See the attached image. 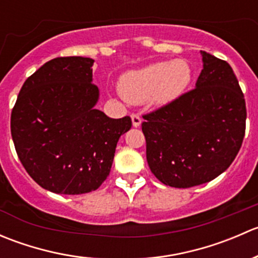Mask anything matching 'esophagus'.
Wrapping results in <instances>:
<instances>
[{"mask_svg": "<svg viewBox=\"0 0 258 258\" xmlns=\"http://www.w3.org/2000/svg\"><path fill=\"white\" fill-rule=\"evenodd\" d=\"M131 118H132V124H134V127H140L141 126V117L139 116L137 113H132L131 114Z\"/></svg>", "mask_w": 258, "mask_h": 258, "instance_id": "esophagus-1", "label": "esophagus"}]
</instances>
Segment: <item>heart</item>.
Returning a JSON list of instances; mask_svg holds the SVG:
<instances>
[{
  "instance_id": "heart-1",
  "label": "heart",
  "mask_w": 258,
  "mask_h": 258,
  "mask_svg": "<svg viewBox=\"0 0 258 258\" xmlns=\"http://www.w3.org/2000/svg\"><path fill=\"white\" fill-rule=\"evenodd\" d=\"M191 80L192 70L186 59L153 62L124 74L119 80V91L131 103H144L151 98L165 103L178 97Z\"/></svg>"
}]
</instances>
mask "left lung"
Segmentation results:
<instances>
[{
    "mask_svg": "<svg viewBox=\"0 0 258 258\" xmlns=\"http://www.w3.org/2000/svg\"><path fill=\"white\" fill-rule=\"evenodd\" d=\"M196 88L144 114L146 158L162 183L188 188L225 172L240 151L246 102L230 64L201 51Z\"/></svg>",
    "mask_w": 258,
    "mask_h": 258,
    "instance_id": "8db88e82",
    "label": "left lung"
}]
</instances>
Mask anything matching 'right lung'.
I'll return each instance as SVG.
<instances>
[{"mask_svg": "<svg viewBox=\"0 0 258 258\" xmlns=\"http://www.w3.org/2000/svg\"><path fill=\"white\" fill-rule=\"evenodd\" d=\"M93 59L57 57L23 83L11 113L21 163L42 188L61 195L95 191L110 175L130 116L110 118L96 110Z\"/></svg>", "mask_w": 258, "mask_h": 258, "instance_id": "obj_1", "label": "right lung"}]
</instances>
